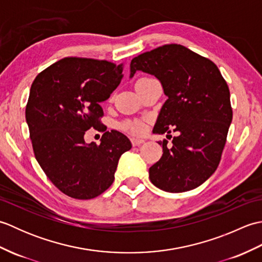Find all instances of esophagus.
<instances>
[{
	"instance_id": "obj_1",
	"label": "esophagus",
	"mask_w": 262,
	"mask_h": 262,
	"mask_svg": "<svg viewBox=\"0 0 262 262\" xmlns=\"http://www.w3.org/2000/svg\"><path fill=\"white\" fill-rule=\"evenodd\" d=\"M143 143H144L143 138H138V137H133L132 138V144L134 146H140L141 144H143Z\"/></svg>"
}]
</instances>
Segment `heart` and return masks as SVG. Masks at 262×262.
<instances>
[{
  "mask_svg": "<svg viewBox=\"0 0 262 262\" xmlns=\"http://www.w3.org/2000/svg\"><path fill=\"white\" fill-rule=\"evenodd\" d=\"M148 79V77H142L140 80H145ZM138 80V81H140ZM125 127L127 129H129L133 133H142L144 130V125L140 121H130V122H127L125 125Z\"/></svg>",
  "mask_w": 262,
  "mask_h": 262,
  "instance_id": "heart-1",
  "label": "heart"
}]
</instances>
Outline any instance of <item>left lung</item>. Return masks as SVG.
Segmentation results:
<instances>
[{
  "label": "left lung",
  "instance_id": "obj_1",
  "mask_svg": "<svg viewBox=\"0 0 262 262\" xmlns=\"http://www.w3.org/2000/svg\"><path fill=\"white\" fill-rule=\"evenodd\" d=\"M136 71L158 77L168 97L153 133L178 134L170 147L159 142L163 154L149 168V180L168 192L199 187L219 166L232 121L226 81L210 59L178 43L133 58L130 77Z\"/></svg>",
  "mask_w": 262,
  "mask_h": 262
}]
</instances>
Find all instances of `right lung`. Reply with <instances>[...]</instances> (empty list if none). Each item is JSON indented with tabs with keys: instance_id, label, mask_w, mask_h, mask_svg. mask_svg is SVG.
<instances>
[{
	"instance_id": "right-lung-1",
	"label": "right lung",
	"mask_w": 262,
	"mask_h": 262,
	"mask_svg": "<svg viewBox=\"0 0 262 262\" xmlns=\"http://www.w3.org/2000/svg\"><path fill=\"white\" fill-rule=\"evenodd\" d=\"M124 64L65 57L33 80L26 107L33 153L53 185L66 196L92 199L113 185L122 153L132 143L118 130L105 132L101 143L85 144L98 132L107 100L122 79ZM107 128V127H105Z\"/></svg>"
}]
</instances>
